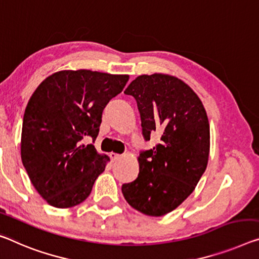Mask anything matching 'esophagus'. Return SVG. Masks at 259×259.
<instances>
[{"label": "esophagus", "mask_w": 259, "mask_h": 259, "mask_svg": "<svg viewBox=\"0 0 259 259\" xmlns=\"http://www.w3.org/2000/svg\"><path fill=\"white\" fill-rule=\"evenodd\" d=\"M110 157H111V160H112V161H117L121 157V155L116 154V153H110Z\"/></svg>", "instance_id": "obj_1"}]
</instances>
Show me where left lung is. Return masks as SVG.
Segmentation results:
<instances>
[{"mask_svg": "<svg viewBox=\"0 0 259 259\" xmlns=\"http://www.w3.org/2000/svg\"><path fill=\"white\" fill-rule=\"evenodd\" d=\"M135 98L146 141L160 143L138 157L139 175L121 186L126 201L149 217L177 208L196 189L209 156V122L198 95L176 76L140 75L125 90Z\"/></svg>", "mask_w": 259, "mask_h": 259, "instance_id": "left-lung-1", "label": "left lung"}]
</instances>
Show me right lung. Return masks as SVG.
<instances>
[{
    "mask_svg": "<svg viewBox=\"0 0 259 259\" xmlns=\"http://www.w3.org/2000/svg\"><path fill=\"white\" fill-rule=\"evenodd\" d=\"M128 78L88 69L60 70L34 90L23 118L21 157L47 204L69 208L89 197L110 157L82 140H96L103 110Z\"/></svg>",
    "mask_w": 259,
    "mask_h": 259,
    "instance_id": "right-lung-1",
    "label": "right lung"
}]
</instances>
